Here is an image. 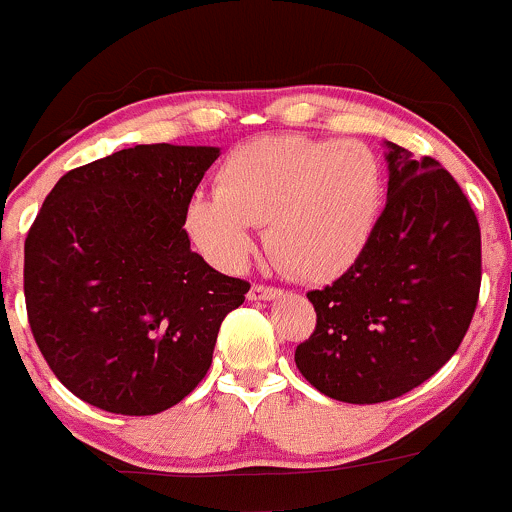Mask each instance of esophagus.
<instances>
[{
    "instance_id": "obj_1",
    "label": "esophagus",
    "mask_w": 512,
    "mask_h": 512,
    "mask_svg": "<svg viewBox=\"0 0 512 512\" xmlns=\"http://www.w3.org/2000/svg\"><path fill=\"white\" fill-rule=\"evenodd\" d=\"M281 295V291L273 286H261V283H254V286L249 288V300H273Z\"/></svg>"
}]
</instances>
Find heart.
I'll list each match as a JSON object with an SVG mask.
<instances>
[{
  "label": "heart",
  "instance_id": "b5f03b06",
  "mask_svg": "<svg viewBox=\"0 0 512 512\" xmlns=\"http://www.w3.org/2000/svg\"><path fill=\"white\" fill-rule=\"evenodd\" d=\"M382 197V162L362 142L263 138L226 157L217 192L189 199L184 231L209 261L236 268L266 224L268 251L295 276L323 281L367 249Z\"/></svg>",
  "mask_w": 512,
  "mask_h": 512
}]
</instances>
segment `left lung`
<instances>
[{
  "mask_svg": "<svg viewBox=\"0 0 512 512\" xmlns=\"http://www.w3.org/2000/svg\"><path fill=\"white\" fill-rule=\"evenodd\" d=\"M387 204L360 258L310 291L315 330L295 347L325 397L377 404L412 392L461 345L481 291V226L434 157L387 142Z\"/></svg>",
  "mask_w": 512,
  "mask_h": 512,
  "instance_id": "left-lung-1",
  "label": "left lung"
}]
</instances>
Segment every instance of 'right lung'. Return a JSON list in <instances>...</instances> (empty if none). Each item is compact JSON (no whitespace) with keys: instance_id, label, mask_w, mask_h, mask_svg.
Listing matches in <instances>:
<instances>
[{"instance_id":"1","label":"right lung","mask_w":512,"mask_h":512,"mask_svg":"<svg viewBox=\"0 0 512 512\" xmlns=\"http://www.w3.org/2000/svg\"><path fill=\"white\" fill-rule=\"evenodd\" d=\"M219 147L135 145L66 172L24 244L31 333L78 399L160 414L204 379L249 283L189 249L184 212Z\"/></svg>"}]
</instances>
